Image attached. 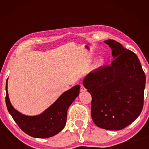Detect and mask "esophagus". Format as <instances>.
Segmentation results:
<instances>
[{
	"mask_svg": "<svg viewBox=\"0 0 149 149\" xmlns=\"http://www.w3.org/2000/svg\"><path fill=\"white\" fill-rule=\"evenodd\" d=\"M86 91V89H85V87H84L83 85H81V87H80V91H81V92H84V91Z\"/></svg>",
	"mask_w": 149,
	"mask_h": 149,
	"instance_id": "esophagus-1",
	"label": "esophagus"
}]
</instances>
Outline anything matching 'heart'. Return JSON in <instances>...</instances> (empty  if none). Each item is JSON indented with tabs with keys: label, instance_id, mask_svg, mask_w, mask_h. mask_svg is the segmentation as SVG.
Segmentation results:
<instances>
[{
	"label": "heart",
	"instance_id": "b5f03b06",
	"mask_svg": "<svg viewBox=\"0 0 149 149\" xmlns=\"http://www.w3.org/2000/svg\"><path fill=\"white\" fill-rule=\"evenodd\" d=\"M104 64H105V59L103 57H100L97 60V61H96L95 64V66L96 68H100Z\"/></svg>",
	"mask_w": 149,
	"mask_h": 149
}]
</instances>
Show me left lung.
I'll return each mask as SVG.
<instances>
[{"mask_svg": "<svg viewBox=\"0 0 149 149\" xmlns=\"http://www.w3.org/2000/svg\"><path fill=\"white\" fill-rule=\"evenodd\" d=\"M104 42L112 49L114 60L111 65L89 73L83 84L92 96L91 117L95 125L120 130L142 111L146 77L134 52L114 40Z\"/></svg>", "mask_w": 149, "mask_h": 149, "instance_id": "8db88e82", "label": "left lung"}]
</instances>
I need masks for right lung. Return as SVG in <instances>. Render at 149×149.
I'll list each match as a JSON object with an SVG mask.
<instances>
[{
  "instance_id": "1",
  "label": "right lung",
  "mask_w": 149,
  "mask_h": 149,
  "mask_svg": "<svg viewBox=\"0 0 149 149\" xmlns=\"http://www.w3.org/2000/svg\"><path fill=\"white\" fill-rule=\"evenodd\" d=\"M8 79L6 84V104L8 112L23 132L31 137L48 138L64 129L67 119V111L79 94L80 85H75L58 98L53 104L41 114L27 116L15 109L10 101L8 93Z\"/></svg>"
}]
</instances>
